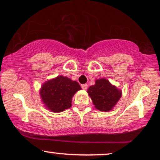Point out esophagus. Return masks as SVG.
<instances>
[{
    "label": "esophagus",
    "instance_id": "1",
    "mask_svg": "<svg viewBox=\"0 0 160 160\" xmlns=\"http://www.w3.org/2000/svg\"><path fill=\"white\" fill-rule=\"evenodd\" d=\"M81 87H82V88L83 90H86L88 88V85L87 84H83L81 85Z\"/></svg>",
    "mask_w": 160,
    "mask_h": 160
}]
</instances>
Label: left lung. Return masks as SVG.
I'll list each match as a JSON object with an SVG mask.
<instances>
[{
  "mask_svg": "<svg viewBox=\"0 0 160 160\" xmlns=\"http://www.w3.org/2000/svg\"><path fill=\"white\" fill-rule=\"evenodd\" d=\"M96 109L102 112L110 111L122 96V92L112 85L107 80L99 79L96 84L88 89Z\"/></svg>",
  "mask_w": 160,
  "mask_h": 160,
  "instance_id": "1",
  "label": "left lung"
}]
</instances>
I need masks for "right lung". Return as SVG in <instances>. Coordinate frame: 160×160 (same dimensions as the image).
Returning a JSON list of instances; mask_svg holds the SVG:
<instances>
[{
  "label": "right lung",
  "instance_id": "add662e5",
  "mask_svg": "<svg viewBox=\"0 0 160 160\" xmlns=\"http://www.w3.org/2000/svg\"><path fill=\"white\" fill-rule=\"evenodd\" d=\"M80 89L79 83L76 81L58 76L42 85L40 97L48 109L53 112H61L71 107L72 98Z\"/></svg>",
  "mask_w": 160,
  "mask_h": 160
}]
</instances>
